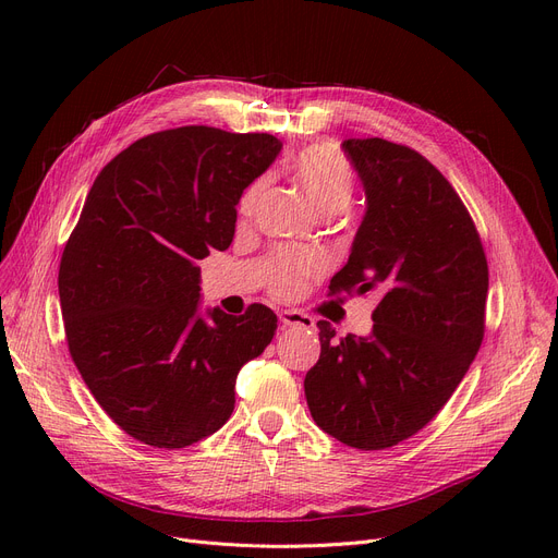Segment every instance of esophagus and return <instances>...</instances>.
Segmentation results:
<instances>
[{
	"label": "esophagus",
	"mask_w": 558,
	"mask_h": 558,
	"mask_svg": "<svg viewBox=\"0 0 558 558\" xmlns=\"http://www.w3.org/2000/svg\"><path fill=\"white\" fill-rule=\"evenodd\" d=\"M280 320L284 326H299V328H305V330H314V318L305 312H299V310H282Z\"/></svg>",
	"instance_id": "1"
}]
</instances>
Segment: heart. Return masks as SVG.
Masks as SVG:
<instances>
[{
    "instance_id": "b5f03b06",
    "label": "heart",
    "mask_w": 558,
    "mask_h": 558,
    "mask_svg": "<svg viewBox=\"0 0 558 558\" xmlns=\"http://www.w3.org/2000/svg\"><path fill=\"white\" fill-rule=\"evenodd\" d=\"M289 169L305 190L316 210L332 215L343 210L355 194V171L350 160L332 144H310L289 158ZM264 190V179L253 181L242 198L240 215L251 217ZM320 274V259L312 253H274L264 264V284L278 299H294L307 280Z\"/></svg>"
}]
</instances>
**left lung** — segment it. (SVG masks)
<instances>
[{
  "label": "left lung",
  "instance_id": "left-lung-1",
  "mask_svg": "<svg viewBox=\"0 0 558 558\" xmlns=\"http://www.w3.org/2000/svg\"><path fill=\"white\" fill-rule=\"evenodd\" d=\"M368 208L330 296L379 299L371 337L318 320L305 375L316 425L357 450L421 432L471 368L486 328L488 262L463 201L425 156L383 137L345 140Z\"/></svg>",
  "mask_w": 558,
  "mask_h": 558
}]
</instances>
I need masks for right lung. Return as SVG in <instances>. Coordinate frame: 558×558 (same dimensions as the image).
<instances>
[{
  "mask_svg": "<svg viewBox=\"0 0 558 558\" xmlns=\"http://www.w3.org/2000/svg\"><path fill=\"white\" fill-rule=\"evenodd\" d=\"M280 146L269 133L167 129L117 154L87 192L58 269L65 339L104 412L144 446L215 434L240 368L276 335L259 303L203 318L196 259L230 246L240 196Z\"/></svg>",
  "mask_w": 558,
  "mask_h": 558,
  "instance_id": "1",
  "label": "right lung"
}]
</instances>
